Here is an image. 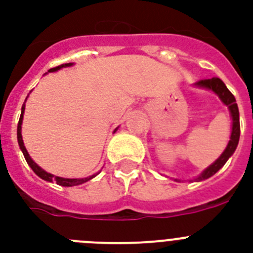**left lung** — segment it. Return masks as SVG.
<instances>
[{
  "label": "left lung",
  "mask_w": 253,
  "mask_h": 253,
  "mask_svg": "<svg viewBox=\"0 0 253 253\" xmlns=\"http://www.w3.org/2000/svg\"><path fill=\"white\" fill-rule=\"evenodd\" d=\"M198 86L205 87V88H209V90L214 91L216 95L219 96V99L222 100L225 105L228 106L229 111H231L232 120H233V125H232V134H231V140L228 143L227 148L223 152L222 156L213 163L210 165L202 175L196 178V181H203L209 178L210 176H213L214 173L219 171L225 165V162L228 161V158L231 157L232 154L236 151L237 146H238V140H240V133H241V126H240V111H238V106H237L236 99L234 96L232 95V92L227 88V86L224 84V82L218 77L209 78V80H202L199 81ZM177 181V180H176Z\"/></svg>",
  "instance_id": "8db88e82"
}]
</instances>
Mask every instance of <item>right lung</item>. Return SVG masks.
I'll use <instances>...</instances> for the list:
<instances>
[{
  "label": "right lung",
  "mask_w": 253,
  "mask_h": 253,
  "mask_svg": "<svg viewBox=\"0 0 253 253\" xmlns=\"http://www.w3.org/2000/svg\"><path fill=\"white\" fill-rule=\"evenodd\" d=\"M71 64H72V63L60 64V66L54 67V68H50L48 72H54V71H58V69L63 68V67H69ZM24 110H25V104L22 105V107H21V115H20L19 124H17V142H19V146H20V148H21L22 153H24V157H25L28 165L31 167V169H33V171H34L40 178H43V180H45V181H50V182H51V181H55V182H57L58 185H60V186H76V185L84 184V182L91 180V178H93L96 175H97V173H96V175H92V176H90V177H86V178H63V177H58V176L51 175V173H48V172L44 171L43 169H40L37 163L31 160V157L29 156L28 151H26L25 146H24V142H22L21 124H22V118H24Z\"/></svg>",
  "instance_id": "right-lung-1"
}]
</instances>
